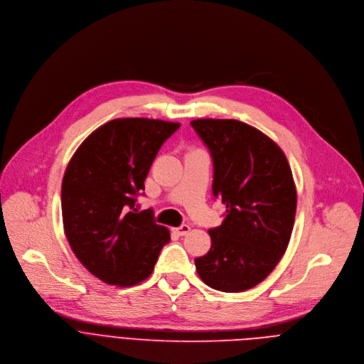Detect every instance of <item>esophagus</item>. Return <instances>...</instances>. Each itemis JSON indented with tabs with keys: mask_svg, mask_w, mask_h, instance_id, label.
<instances>
[{
	"mask_svg": "<svg viewBox=\"0 0 364 364\" xmlns=\"http://www.w3.org/2000/svg\"><path fill=\"white\" fill-rule=\"evenodd\" d=\"M172 231H173L175 234H178V235L183 237V235L189 234V231H191V227H189V225H186V224H183V225L178 227V228H172Z\"/></svg>",
	"mask_w": 364,
	"mask_h": 364,
	"instance_id": "obj_1",
	"label": "esophagus"
}]
</instances>
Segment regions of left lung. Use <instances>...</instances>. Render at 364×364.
Segmentation results:
<instances>
[{"label": "left lung", "mask_w": 364, "mask_h": 364, "mask_svg": "<svg viewBox=\"0 0 364 364\" xmlns=\"http://www.w3.org/2000/svg\"><path fill=\"white\" fill-rule=\"evenodd\" d=\"M192 127L213 161L212 192L227 205L221 227L209 230L210 250L195 258L213 289L240 293L264 281L291 238L297 189L278 144L235 119H196Z\"/></svg>", "instance_id": "obj_1"}]
</instances>
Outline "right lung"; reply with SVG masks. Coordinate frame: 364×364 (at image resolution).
<instances>
[{
    "mask_svg": "<svg viewBox=\"0 0 364 364\" xmlns=\"http://www.w3.org/2000/svg\"><path fill=\"white\" fill-rule=\"evenodd\" d=\"M181 123L148 117L114 119L90 133L70 159L61 183L65 238L77 259L106 284L132 287L146 279L169 230L152 209L137 212L162 143Z\"/></svg>",
    "mask_w": 364,
    "mask_h": 364,
    "instance_id": "right-lung-1",
    "label": "right lung"
}]
</instances>
